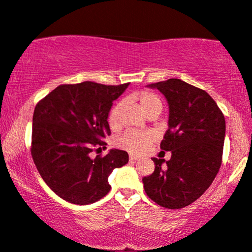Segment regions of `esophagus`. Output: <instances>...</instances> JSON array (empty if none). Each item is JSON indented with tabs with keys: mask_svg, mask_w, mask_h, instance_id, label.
I'll use <instances>...</instances> for the list:
<instances>
[{
	"mask_svg": "<svg viewBox=\"0 0 252 252\" xmlns=\"http://www.w3.org/2000/svg\"><path fill=\"white\" fill-rule=\"evenodd\" d=\"M129 159H130V160H131V161H136V160H138L139 157H137V156H133V155H130V156H129Z\"/></svg>",
	"mask_w": 252,
	"mask_h": 252,
	"instance_id": "34e87169",
	"label": "esophagus"
}]
</instances>
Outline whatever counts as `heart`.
I'll return each instance as SVG.
<instances>
[{
  "label": "heart",
  "mask_w": 252,
  "mask_h": 252,
  "mask_svg": "<svg viewBox=\"0 0 252 252\" xmlns=\"http://www.w3.org/2000/svg\"><path fill=\"white\" fill-rule=\"evenodd\" d=\"M138 101L141 109L148 115L151 111L157 110L160 113L161 104L160 98L154 93L150 92H142L136 96ZM123 109V102H117L115 106L111 108L108 115V123L113 130L119 129L121 124V113ZM154 141V135L149 131H138V130H130V131L124 132L122 136L116 141V145L120 149L126 150L130 154H143L146 151Z\"/></svg>",
  "instance_id": "b5f03b06"
}]
</instances>
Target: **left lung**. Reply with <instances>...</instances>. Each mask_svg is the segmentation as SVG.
<instances>
[{"label":"left lung","instance_id":"1","mask_svg":"<svg viewBox=\"0 0 252 252\" xmlns=\"http://www.w3.org/2000/svg\"><path fill=\"white\" fill-rule=\"evenodd\" d=\"M168 103V129L160 149L171 159L152 158L155 171L143 178L145 193L168 209L190 205L206 192L220 170L225 120L207 92L180 79L149 85Z\"/></svg>","mask_w":252,"mask_h":252}]
</instances>
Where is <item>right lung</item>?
<instances>
[{"mask_svg":"<svg viewBox=\"0 0 252 252\" xmlns=\"http://www.w3.org/2000/svg\"><path fill=\"white\" fill-rule=\"evenodd\" d=\"M128 86L60 85L37 103L31 155L43 180L62 199L75 205L98 201L110 190L114 168L129 161L128 154L117 149L104 157L89 156L94 146L106 145L111 106Z\"/></svg>","mask_w":252,"mask_h":252,"instance_id":"obj_1","label":"right lung"}]
</instances>
